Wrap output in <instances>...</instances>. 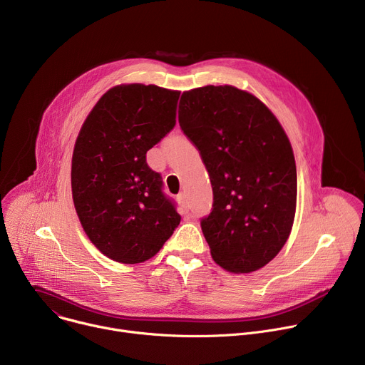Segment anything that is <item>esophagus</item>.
Masks as SVG:
<instances>
[{"mask_svg": "<svg viewBox=\"0 0 365 365\" xmlns=\"http://www.w3.org/2000/svg\"><path fill=\"white\" fill-rule=\"evenodd\" d=\"M179 202H180V205H182L183 210H187V202H186V196H185V193H180V195H179Z\"/></svg>", "mask_w": 365, "mask_h": 365, "instance_id": "1", "label": "esophagus"}]
</instances>
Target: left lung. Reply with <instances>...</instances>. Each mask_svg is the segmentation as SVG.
<instances>
[{
    "mask_svg": "<svg viewBox=\"0 0 365 365\" xmlns=\"http://www.w3.org/2000/svg\"><path fill=\"white\" fill-rule=\"evenodd\" d=\"M179 124L210 173L214 207L200 227L214 262L237 274L264 267L296 214L294 154L282 124L257 96L231 85L185 91Z\"/></svg>",
    "mask_w": 365,
    "mask_h": 365,
    "instance_id": "obj_1",
    "label": "left lung"
}]
</instances>
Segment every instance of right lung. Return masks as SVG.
Instances as JSON below:
<instances>
[{"label": "right lung", "instance_id": "right-lung-1", "mask_svg": "<svg viewBox=\"0 0 365 365\" xmlns=\"http://www.w3.org/2000/svg\"><path fill=\"white\" fill-rule=\"evenodd\" d=\"M180 92L123 83L95 103L72 155V197L91 242L108 258L137 264L160 251L180 224L147 151L176 124Z\"/></svg>", "mask_w": 365, "mask_h": 365}]
</instances>
